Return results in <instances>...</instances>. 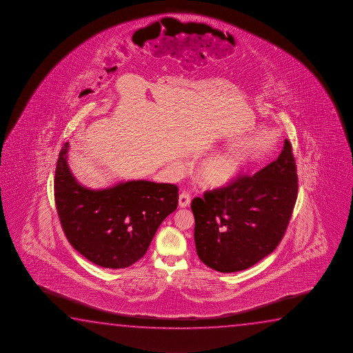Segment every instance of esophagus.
Listing matches in <instances>:
<instances>
[{"label": "esophagus", "instance_id": "1", "mask_svg": "<svg viewBox=\"0 0 353 353\" xmlns=\"http://www.w3.org/2000/svg\"><path fill=\"white\" fill-rule=\"evenodd\" d=\"M190 195L188 193H181L179 196V208H190Z\"/></svg>", "mask_w": 353, "mask_h": 353}]
</instances>
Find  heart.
Returning a JSON list of instances; mask_svg holds the SVG:
<instances>
[{
  "label": "heart",
  "mask_w": 353,
  "mask_h": 353,
  "mask_svg": "<svg viewBox=\"0 0 353 353\" xmlns=\"http://www.w3.org/2000/svg\"><path fill=\"white\" fill-rule=\"evenodd\" d=\"M246 166L245 154L239 150L205 159L195 172L198 183L209 190L227 187L239 177Z\"/></svg>",
  "instance_id": "b5f03b06"
}]
</instances>
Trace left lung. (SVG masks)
Masks as SVG:
<instances>
[{
  "label": "left lung",
  "instance_id": "8db88e82",
  "mask_svg": "<svg viewBox=\"0 0 353 353\" xmlns=\"http://www.w3.org/2000/svg\"><path fill=\"white\" fill-rule=\"evenodd\" d=\"M296 163L285 139L276 161L194 198L196 254L222 273L243 271L270 255L285 234L297 198Z\"/></svg>",
  "mask_w": 353,
  "mask_h": 353
}]
</instances>
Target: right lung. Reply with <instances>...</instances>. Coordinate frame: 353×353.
Masks as SVG:
<instances>
[{
	"label": "right lung",
	"instance_id": "obj_1",
	"mask_svg": "<svg viewBox=\"0 0 353 353\" xmlns=\"http://www.w3.org/2000/svg\"><path fill=\"white\" fill-rule=\"evenodd\" d=\"M68 148L67 142L54 174V200L64 234L97 266H131L147 252L161 222L177 209V185L138 179L90 190L72 176Z\"/></svg>",
	"mask_w": 353,
	"mask_h": 353
}]
</instances>
